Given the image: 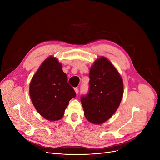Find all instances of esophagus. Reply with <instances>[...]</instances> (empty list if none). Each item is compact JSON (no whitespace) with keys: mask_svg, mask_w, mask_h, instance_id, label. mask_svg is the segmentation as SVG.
<instances>
[{"mask_svg":"<svg viewBox=\"0 0 160 160\" xmlns=\"http://www.w3.org/2000/svg\"><path fill=\"white\" fill-rule=\"evenodd\" d=\"M74 90H75V91L76 94H78V93H79V89H78V88H74Z\"/></svg>","mask_w":160,"mask_h":160,"instance_id":"obj_1","label":"esophagus"}]
</instances>
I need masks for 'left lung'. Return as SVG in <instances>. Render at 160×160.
I'll return each mask as SVG.
<instances>
[{
	"mask_svg": "<svg viewBox=\"0 0 160 160\" xmlns=\"http://www.w3.org/2000/svg\"><path fill=\"white\" fill-rule=\"evenodd\" d=\"M88 93L81 96L84 115L89 122L101 124L111 118L123 95L122 77L104 57L97 59L89 72Z\"/></svg>",
	"mask_w": 160,
	"mask_h": 160,
	"instance_id": "obj_1",
	"label": "left lung"
}]
</instances>
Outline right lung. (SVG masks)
Instances as JSON below:
<instances>
[{
    "label": "right lung",
    "mask_w": 160,
    "mask_h": 160,
    "mask_svg": "<svg viewBox=\"0 0 160 160\" xmlns=\"http://www.w3.org/2000/svg\"><path fill=\"white\" fill-rule=\"evenodd\" d=\"M29 94L38 113L49 121L61 119L69 101L76 96L61 63L52 56L42 62L32 77Z\"/></svg>",
    "instance_id": "add662e5"
}]
</instances>
